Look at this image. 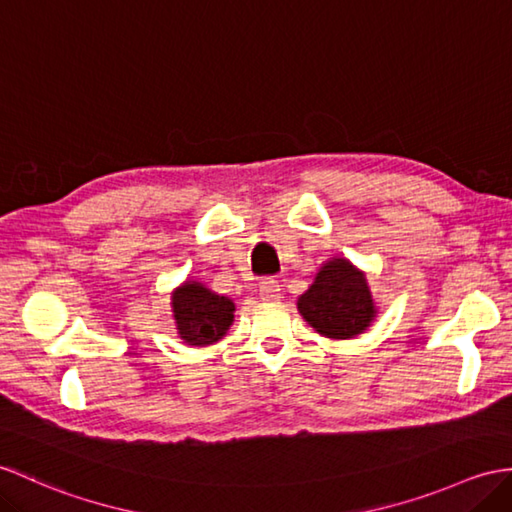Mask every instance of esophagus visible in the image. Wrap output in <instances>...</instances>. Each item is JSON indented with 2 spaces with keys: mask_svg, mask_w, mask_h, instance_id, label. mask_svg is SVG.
Masks as SVG:
<instances>
[{
  "mask_svg": "<svg viewBox=\"0 0 512 512\" xmlns=\"http://www.w3.org/2000/svg\"><path fill=\"white\" fill-rule=\"evenodd\" d=\"M259 299L261 301H279L281 299V285L277 279H264L259 285Z\"/></svg>",
  "mask_w": 512,
  "mask_h": 512,
  "instance_id": "1",
  "label": "esophagus"
}]
</instances>
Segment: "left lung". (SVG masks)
Returning <instances> with one entry per match:
<instances>
[{
    "mask_svg": "<svg viewBox=\"0 0 512 512\" xmlns=\"http://www.w3.org/2000/svg\"><path fill=\"white\" fill-rule=\"evenodd\" d=\"M299 314L320 336L349 340L364 334L377 316L366 272L347 257H331L318 268L310 288L299 301Z\"/></svg>",
    "mask_w": 512,
    "mask_h": 512,
    "instance_id": "obj_1",
    "label": "left lung"
}]
</instances>
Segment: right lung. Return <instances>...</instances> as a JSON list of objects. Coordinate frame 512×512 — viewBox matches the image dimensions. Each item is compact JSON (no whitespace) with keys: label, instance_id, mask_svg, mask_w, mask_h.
<instances>
[{"label":"right lung","instance_id":"right-lung-1","mask_svg":"<svg viewBox=\"0 0 512 512\" xmlns=\"http://www.w3.org/2000/svg\"><path fill=\"white\" fill-rule=\"evenodd\" d=\"M176 334L192 347H209L227 336L235 320V303L205 283L187 279L172 292Z\"/></svg>","mask_w":512,"mask_h":512}]
</instances>
